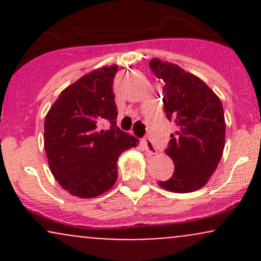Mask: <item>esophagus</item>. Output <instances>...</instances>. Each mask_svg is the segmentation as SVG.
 Listing matches in <instances>:
<instances>
[{
  "mask_svg": "<svg viewBox=\"0 0 261 261\" xmlns=\"http://www.w3.org/2000/svg\"><path fill=\"white\" fill-rule=\"evenodd\" d=\"M142 146H143V148H145V151L147 152L148 154H155V153H157V148L154 147L153 143H152V141L149 139L142 140Z\"/></svg>",
  "mask_w": 261,
  "mask_h": 261,
  "instance_id": "34e87169",
  "label": "esophagus"
}]
</instances>
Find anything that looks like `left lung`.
<instances>
[{
	"label": "left lung",
	"mask_w": 261,
	"mask_h": 261,
	"mask_svg": "<svg viewBox=\"0 0 261 261\" xmlns=\"http://www.w3.org/2000/svg\"><path fill=\"white\" fill-rule=\"evenodd\" d=\"M149 67L166 83L164 112L176 127L166 151L174 162V173L158 185L173 193L199 190L207 184L223 154L226 121L222 103L202 80L180 66L155 58Z\"/></svg>",
	"instance_id": "obj_1"
}]
</instances>
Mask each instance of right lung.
<instances>
[{"label":"right lung","instance_id":"right-lung-1","mask_svg":"<svg viewBox=\"0 0 261 261\" xmlns=\"http://www.w3.org/2000/svg\"><path fill=\"white\" fill-rule=\"evenodd\" d=\"M118 65L93 70L60 93L45 116L44 147L49 168L71 195L91 199L115 184L118 160L139 140L116 126L113 81ZM111 121L100 130L101 121Z\"/></svg>","mask_w":261,"mask_h":261}]
</instances>
